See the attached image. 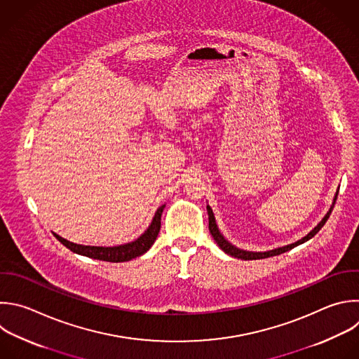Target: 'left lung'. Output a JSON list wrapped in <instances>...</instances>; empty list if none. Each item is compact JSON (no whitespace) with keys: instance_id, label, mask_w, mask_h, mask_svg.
Segmentation results:
<instances>
[{"instance_id":"left-lung-1","label":"left lung","mask_w":359,"mask_h":359,"mask_svg":"<svg viewBox=\"0 0 359 359\" xmlns=\"http://www.w3.org/2000/svg\"><path fill=\"white\" fill-rule=\"evenodd\" d=\"M337 196H338V191L335 193V197H334V201H332V205L330 207V210H328V212L324 215V218L317 224V226H314L306 236H303L302 240H299V241H296L294 244H289V245H286V247H280V248H276V250H272V251H266V252H252V251H244V250H240V248H236V247H233L232 244H229L225 238H224V235L219 232V229H218V226H217V224H215V218H214V214H212V210H211V207L210 205H207V212H208V229H210V233L212 235V238L215 240V243H217V245L225 252V254H228V255H231V257H233V258H238V259H244V261H252V259H265V258H269V257H275V255H280V254H283V252H286V251H290L292 248H294V247H297V245H300V244H303V243H306V241H309L310 238H313L320 229H321V226L325 224V221L328 219V217H330V214H331V211H332V208H334V204H335V200H337Z\"/></svg>"}]
</instances>
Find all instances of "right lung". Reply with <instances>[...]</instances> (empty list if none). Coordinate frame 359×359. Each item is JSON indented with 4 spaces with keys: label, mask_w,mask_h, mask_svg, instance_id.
<instances>
[{
    "label": "right lung",
    "mask_w": 359,
    "mask_h": 359,
    "mask_svg": "<svg viewBox=\"0 0 359 359\" xmlns=\"http://www.w3.org/2000/svg\"><path fill=\"white\" fill-rule=\"evenodd\" d=\"M163 208H165V204L156 210L151 225L140 238H137L135 241L124 244V245H118V247L80 245V244H74V243L65 240V238L59 236L55 232H53V235L56 236V240H59V243H62L66 248H69L74 254L88 257L93 259H98V261H105V262H127L137 257L144 255L154 245V243L158 238L159 229H161V217H162Z\"/></svg>",
    "instance_id": "obj_1"
}]
</instances>
